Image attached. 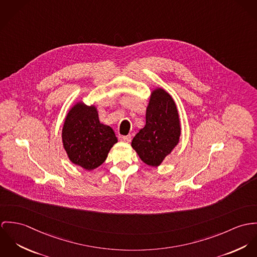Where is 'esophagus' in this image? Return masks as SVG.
Segmentation results:
<instances>
[{
    "instance_id": "esophagus-1",
    "label": "esophagus",
    "mask_w": 257,
    "mask_h": 257,
    "mask_svg": "<svg viewBox=\"0 0 257 257\" xmlns=\"http://www.w3.org/2000/svg\"><path fill=\"white\" fill-rule=\"evenodd\" d=\"M119 140L123 142L129 143L131 141V135H126V136H119Z\"/></svg>"
}]
</instances>
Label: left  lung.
Returning a JSON list of instances; mask_svg holds the SVG:
<instances>
[{
    "label": "left lung",
    "mask_w": 257,
    "mask_h": 257,
    "mask_svg": "<svg viewBox=\"0 0 257 257\" xmlns=\"http://www.w3.org/2000/svg\"><path fill=\"white\" fill-rule=\"evenodd\" d=\"M179 136L175 102L166 90L157 88L147 107L146 125L133 138L131 146L145 164L158 167L177 145Z\"/></svg>",
    "instance_id": "8db88e82"
}]
</instances>
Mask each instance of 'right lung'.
Segmentation results:
<instances>
[{
  "label": "right lung",
  "instance_id": "add662e5",
  "mask_svg": "<svg viewBox=\"0 0 257 257\" xmlns=\"http://www.w3.org/2000/svg\"><path fill=\"white\" fill-rule=\"evenodd\" d=\"M62 141L70 161L90 171L106 160L117 138L111 127L99 122L93 105L79 102L65 119Z\"/></svg>",
  "mask_w": 257,
  "mask_h": 257
}]
</instances>
